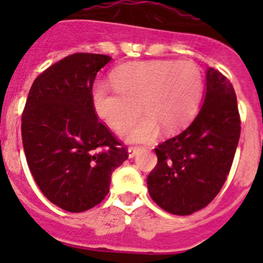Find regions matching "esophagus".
Wrapping results in <instances>:
<instances>
[{
    "instance_id": "esophagus-1",
    "label": "esophagus",
    "mask_w": 263,
    "mask_h": 263,
    "mask_svg": "<svg viewBox=\"0 0 263 263\" xmlns=\"http://www.w3.org/2000/svg\"><path fill=\"white\" fill-rule=\"evenodd\" d=\"M139 152H141V147H139V146H130V147L127 148V153H129L130 158L136 157Z\"/></svg>"
}]
</instances>
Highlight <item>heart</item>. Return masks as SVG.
I'll return each instance as SVG.
<instances>
[{"label": "heart", "instance_id": "b5f03b06", "mask_svg": "<svg viewBox=\"0 0 263 263\" xmlns=\"http://www.w3.org/2000/svg\"><path fill=\"white\" fill-rule=\"evenodd\" d=\"M110 78L113 85H93L92 105L115 130L132 124L142 105L147 116L124 132L132 142L155 138L160 126L166 133L180 130L194 118L203 99V72L192 60L129 63L116 68Z\"/></svg>", "mask_w": 263, "mask_h": 263}]
</instances>
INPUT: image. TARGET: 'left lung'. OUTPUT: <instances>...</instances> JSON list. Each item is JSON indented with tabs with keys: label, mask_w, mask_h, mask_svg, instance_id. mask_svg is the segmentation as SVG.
<instances>
[{
	"label": "left lung",
	"mask_w": 263,
	"mask_h": 263,
	"mask_svg": "<svg viewBox=\"0 0 263 263\" xmlns=\"http://www.w3.org/2000/svg\"><path fill=\"white\" fill-rule=\"evenodd\" d=\"M240 133L233 85L210 67L200 111L187 129L155 148L158 163L147 176L153 200L162 210L179 216L205 208L229 175Z\"/></svg>",
	"instance_id": "left-lung-1"
}]
</instances>
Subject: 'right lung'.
Here are the masks:
<instances>
[{
	"mask_svg": "<svg viewBox=\"0 0 263 263\" xmlns=\"http://www.w3.org/2000/svg\"><path fill=\"white\" fill-rule=\"evenodd\" d=\"M111 58L76 52L34 80L22 113V143L42 194L67 212H84L104 200L111 173L127 148L97 118L92 88Z\"/></svg>",
	"mask_w": 263,
	"mask_h": 263,
	"instance_id": "right-lung-1",
	"label": "right lung"
}]
</instances>
